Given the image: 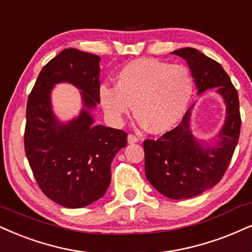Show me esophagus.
<instances>
[{"label": "esophagus", "instance_id": "34e87169", "mask_svg": "<svg viewBox=\"0 0 252 252\" xmlns=\"http://www.w3.org/2000/svg\"><path fill=\"white\" fill-rule=\"evenodd\" d=\"M127 140H128V144H135V142L139 141V138L134 134H128V136H127Z\"/></svg>", "mask_w": 252, "mask_h": 252}]
</instances>
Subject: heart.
Masks as SVG:
<instances>
[{"label":"heart","instance_id":"1","mask_svg":"<svg viewBox=\"0 0 252 252\" xmlns=\"http://www.w3.org/2000/svg\"><path fill=\"white\" fill-rule=\"evenodd\" d=\"M116 86L99 89V99L108 118L123 123L131 111L138 124L152 133H164L181 121L194 93L188 67L152 58L127 63L116 76Z\"/></svg>","mask_w":252,"mask_h":252}]
</instances>
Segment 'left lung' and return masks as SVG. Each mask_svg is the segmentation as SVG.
<instances>
[{"instance_id": "1", "label": "left lung", "mask_w": 252, "mask_h": 252, "mask_svg": "<svg viewBox=\"0 0 252 252\" xmlns=\"http://www.w3.org/2000/svg\"><path fill=\"white\" fill-rule=\"evenodd\" d=\"M173 54L187 61L198 93L216 88L226 104L225 124L214 147L200 145L190 133L192 106L175 128L157 140L144 141L146 178L164 196L182 200L197 196L221 181L240 139L242 120L237 90L221 64L192 48Z\"/></svg>"}]
</instances>
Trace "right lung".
I'll use <instances>...</instances> for the list:
<instances>
[{
	"label": "right lung",
	"mask_w": 252,
	"mask_h": 252,
	"mask_svg": "<svg viewBox=\"0 0 252 252\" xmlns=\"http://www.w3.org/2000/svg\"><path fill=\"white\" fill-rule=\"evenodd\" d=\"M99 61L95 55L65 49L44 65L27 104L24 150L40 190L56 203L82 208L104 196L111 182L113 158L127 145L121 129L93 125L89 108L99 99ZM67 81L82 91L86 108L66 126L51 110L55 83Z\"/></svg>",
	"instance_id": "obj_1"
}]
</instances>
